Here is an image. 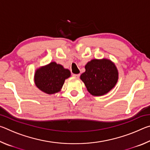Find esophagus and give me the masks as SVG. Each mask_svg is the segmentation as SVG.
Returning <instances> with one entry per match:
<instances>
[{"mask_svg": "<svg viewBox=\"0 0 150 150\" xmlns=\"http://www.w3.org/2000/svg\"><path fill=\"white\" fill-rule=\"evenodd\" d=\"M79 76H80L79 74H73L72 75V77L74 78H79Z\"/></svg>", "mask_w": 150, "mask_h": 150, "instance_id": "esophagus-1", "label": "esophagus"}]
</instances>
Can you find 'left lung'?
<instances>
[{
	"label": "left lung",
	"mask_w": 150,
	"mask_h": 150,
	"mask_svg": "<svg viewBox=\"0 0 150 150\" xmlns=\"http://www.w3.org/2000/svg\"><path fill=\"white\" fill-rule=\"evenodd\" d=\"M85 71L81 75L88 93L102 96L115 87L118 79L116 65L107 59H94L85 65Z\"/></svg>",
	"instance_id": "left-lung-1"
}]
</instances>
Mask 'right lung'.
I'll return each mask as SVG.
<instances>
[{
  "label": "right lung",
  "mask_w": 150,
  "mask_h": 150,
  "mask_svg": "<svg viewBox=\"0 0 150 150\" xmlns=\"http://www.w3.org/2000/svg\"><path fill=\"white\" fill-rule=\"evenodd\" d=\"M70 76L69 69L55 62H51L35 71L34 82L40 90L51 95L59 92L65 80Z\"/></svg>",
  "instance_id": "right-lung-1"
}]
</instances>
